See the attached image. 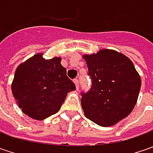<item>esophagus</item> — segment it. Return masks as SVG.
I'll return each instance as SVG.
<instances>
[{
	"instance_id": "esophagus-1",
	"label": "esophagus",
	"mask_w": 153,
	"mask_h": 153,
	"mask_svg": "<svg viewBox=\"0 0 153 153\" xmlns=\"http://www.w3.org/2000/svg\"><path fill=\"white\" fill-rule=\"evenodd\" d=\"M74 83L76 84V89H78L79 88V81H78V79H74Z\"/></svg>"
}]
</instances>
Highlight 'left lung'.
Here are the masks:
<instances>
[{
	"instance_id": "1",
	"label": "left lung",
	"mask_w": 153,
	"mask_h": 153,
	"mask_svg": "<svg viewBox=\"0 0 153 153\" xmlns=\"http://www.w3.org/2000/svg\"><path fill=\"white\" fill-rule=\"evenodd\" d=\"M83 58L92 82L90 89L81 93L84 115L100 126H112L132 111L140 77L132 61L114 50L103 49Z\"/></svg>"
}]
</instances>
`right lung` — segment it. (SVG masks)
Here are the masks:
<instances>
[{"label":"right lung","mask_w":153,"mask_h":153,"mask_svg":"<svg viewBox=\"0 0 153 153\" xmlns=\"http://www.w3.org/2000/svg\"><path fill=\"white\" fill-rule=\"evenodd\" d=\"M60 61L58 57L46 60L38 53L15 71L13 94L22 111L33 119L43 120L57 113L68 93L76 89Z\"/></svg>","instance_id":"add662e5"}]
</instances>
